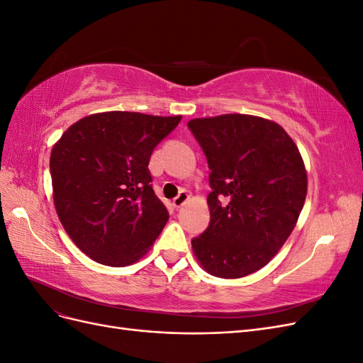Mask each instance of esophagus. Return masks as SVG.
I'll return each mask as SVG.
<instances>
[{"mask_svg":"<svg viewBox=\"0 0 363 363\" xmlns=\"http://www.w3.org/2000/svg\"><path fill=\"white\" fill-rule=\"evenodd\" d=\"M188 200H189V194L186 192V191H182V192L172 200V204H174V207L179 208V207H182Z\"/></svg>","mask_w":363,"mask_h":363,"instance_id":"obj_1","label":"esophagus"}]
</instances>
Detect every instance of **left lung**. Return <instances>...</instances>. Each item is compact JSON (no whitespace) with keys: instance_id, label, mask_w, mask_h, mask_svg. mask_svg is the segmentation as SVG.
<instances>
[{"instance_id":"obj_1","label":"left lung","mask_w":363,"mask_h":363,"mask_svg":"<svg viewBox=\"0 0 363 363\" xmlns=\"http://www.w3.org/2000/svg\"><path fill=\"white\" fill-rule=\"evenodd\" d=\"M188 127L207 157L211 224L192 239L204 271L240 279L263 268L286 242L307 194L298 147L281 125L227 113L195 118Z\"/></svg>"}]
</instances>
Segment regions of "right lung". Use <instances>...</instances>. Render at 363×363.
Here are the masks:
<instances>
[{"label": "right lung", "mask_w": 363, "mask_h": 363, "mask_svg": "<svg viewBox=\"0 0 363 363\" xmlns=\"http://www.w3.org/2000/svg\"><path fill=\"white\" fill-rule=\"evenodd\" d=\"M182 115L103 112L74 123L50 156L52 200L72 242L107 267L144 257L168 221L148 163Z\"/></svg>", "instance_id": "add662e5"}]
</instances>
